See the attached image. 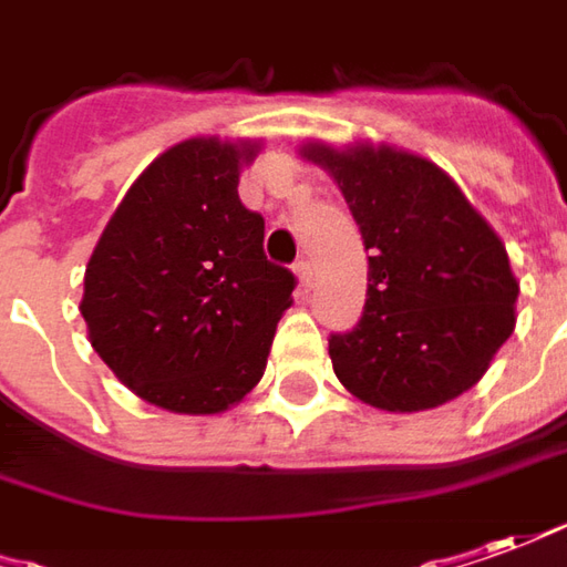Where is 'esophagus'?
Segmentation results:
<instances>
[{"label": "esophagus", "mask_w": 567, "mask_h": 567, "mask_svg": "<svg viewBox=\"0 0 567 567\" xmlns=\"http://www.w3.org/2000/svg\"><path fill=\"white\" fill-rule=\"evenodd\" d=\"M295 272H298V282L303 291H310L313 288V267H310V260L307 257H300L298 264H295Z\"/></svg>", "instance_id": "obj_1"}]
</instances>
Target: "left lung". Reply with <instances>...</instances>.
Returning a JSON list of instances; mask_svg holds the SVG:
<instances>
[{
	"instance_id": "8db88e82",
	"label": "left lung",
	"mask_w": 567,
	"mask_h": 567,
	"mask_svg": "<svg viewBox=\"0 0 567 567\" xmlns=\"http://www.w3.org/2000/svg\"><path fill=\"white\" fill-rule=\"evenodd\" d=\"M298 154L341 188L369 251L363 319L329 338L338 381L384 413L475 388L515 329L518 279L494 226L422 154L363 138Z\"/></svg>"
}]
</instances>
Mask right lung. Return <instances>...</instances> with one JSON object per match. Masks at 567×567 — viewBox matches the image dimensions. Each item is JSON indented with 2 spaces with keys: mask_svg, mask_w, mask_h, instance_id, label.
I'll list each match as a JSON object with an SVG mask.
<instances>
[{
  "mask_svg": "<svg viewBox=\"0 0 567 567\" xmlns=\"http://www.w3.org/2000/svg\"><path fill=\"white\" fill-rule=\"evenodd\" d=\"M260 138L192 136L157 154L107 219L83 276L92 350L157 410L217 415L264 379L295 276L238 198Z\"/></svg>",
  "mask_w": 567,
  "mask_h": 567,
  "instance_id": "1",
  "label": "right lung"
}]
</instances>
